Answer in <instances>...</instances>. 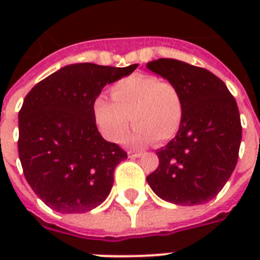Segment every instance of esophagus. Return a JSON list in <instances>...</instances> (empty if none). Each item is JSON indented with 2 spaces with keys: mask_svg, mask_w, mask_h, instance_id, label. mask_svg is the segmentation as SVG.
<instances>
[{
  "mask_svg": "<svg viewBox=\"0 0 260 260\" xmlns=\"http://www.w3.org/2000/svg\"><path fill=\"white\" fill-rule=\"evenodd\" d=\"M139 156H142V152H136V151H128V158L134 159V158H139Z\"/></svg>",
  "mask_w": 260,
  "mask_h": 260,
  "instance_id": "esophagus-1",
  "label": "esophagus"
}]
</instances>
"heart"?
<instances>
[{"label":"heart","mask_w":260,"mask_h":260,"mask_svg":"<svg viewBox=\"0 0 260 260\" xmlns=\"http://www.w3.org/2000/svg\"><path fill=\"white\" fill-rule=\"evenodd\" d=\"M110 97L112 101L98 97L93 105L98 128L110 142H121L131 120L135 126L126 143L135 147L147 146L154 140L167 142L181 126L183 100L171 82L154 75L134 74L114 83Z\"/></svg>","instance_id":"1"}]
</instances>
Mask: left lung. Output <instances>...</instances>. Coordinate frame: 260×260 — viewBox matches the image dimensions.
Wrapping results in <instances>:
<instances>
[{
    "label": "left lung",
    "mask_w": 260,
    "mask_h": 260,
    "mask_svg": "<svg viewBox=\"0 0 260 260\" xmlns=\"http://www.w3.org/2000/svg\"><path fill=\"white\" fill-rule=\"evenodd\" d=\"M146 67L175 85L183 100L181 126L156 151L159 166L147 182L158 197L175 205L205 204L224 187L238 163V104L225 83L205 69L165 58Z\"/></svg>",
    "instance_id": "obj_1"
}]
</instances>
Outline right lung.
<instances>
[{
  "instance_id": "right-lung-1",
  "label": "right lung",
  "mask_w": 260,
  "mask_h": 260,
  "mask_svg": "<svg viewBox=\"0 0 260 260\" xmlns=\"http://www.w3.org/2000/svg\"><path fill=\"white\" fill-rule=\"evenodd\" d=\"M128 67L69 64L35 85L18 112V156L36 196L59 213H85L105 201L126 152L98 132L94 101Z\"/></svg>"
}]
</instances>
